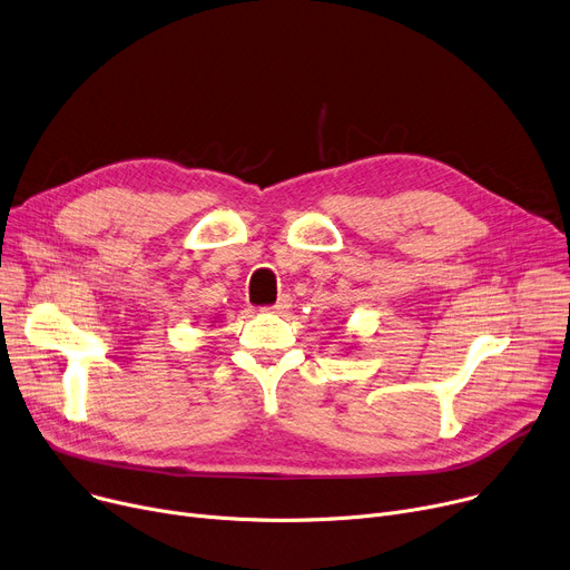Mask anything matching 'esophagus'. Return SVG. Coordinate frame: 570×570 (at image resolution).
I'll return each mask as SVG.
<instances>
[{
	"mask_svg": "<svg viewBox=\"0 0 570 570\" xmlns=\"http://www.w3.org/2000/svg\"><path fill=\"white\" fill-rule=\"evenodd\" d=\"M291 307H293V297L284 293V295L275 302V305H273V307H268L265 312H271V314H286Z\"/></svg>",
	"mask_w": 570,
	"mask_h": 570,
	"instance_id": "34e87169",
	"label": "esophagus"
}]
</instances>
